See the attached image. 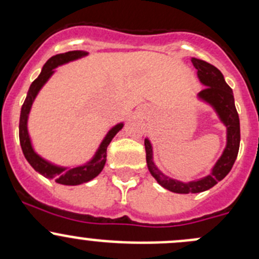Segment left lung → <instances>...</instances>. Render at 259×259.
I'll return each instance as SVG.
<instances>
[{
    "label": "left lung",
    "mask_w": 259,
    "mask_h": 259,
    "mask_svg": "<svg viewBox=\"0 0 259 259\" xmlns=\"http://www.w3.org/2000/svg\"><path fill=\"white\" fill-rule=\"evenodd\" d=\"M192 62L197 69V76L200 83L205 86L204 90L198 94L197 99L209 105L215 111L219 121L226 126V146L208 176L189 182H182L165 176L155 165L153 158V144L149 138H145L146 164L149 171L161 187L178 194L205 192L221 182L231 171L238 155L239 143H241V126H239L238 113L234 105L233 91L224 80L223 74L215 66L203 60L192 57Z\"/></svg>",
    "instance_id": "obj_1"
}]
</instances>
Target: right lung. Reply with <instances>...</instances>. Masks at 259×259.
Wrapping results in <instances>:
<instances>
[{"mask_svg":"<svg viewBox=\"0 0 259 259\" xmlns=\"http://www.w3.org/2000/svg\"><path fill=\"white\" fill-rule=\"evenodd\" d=\"M88 55L89 52L83 51V50H75V51L55 55L51 59H49L48 62L44 65L41 74L38 75L37 79L31 83L30 89L27 91V96L25 99V103H23L22 108H21L18 130H20V144L26 160L41 176H44L48 179H54L55 182L62 185H79L96 178L101 173L104 166H105L106 149H108L113 138L124 126V122L122 121L117 122L116 125L111 126L105 134V137L103 138L100 144H99L94 155L88 161H85L83 164H79V165L64 166L55 164L48 160V159L42 158L33 148L32 140H31L30 133H28V116H30L33 101L37 98L41 89L48 83V81L51 79L52 75L56 72L57 67L69 64V62L76 61V60L82 59V57L88 56Z\"/></svg>","mask_w":259,"mask_h":259,"instance_id":"right-lung-1","label":"right lung"}]
</instances>
